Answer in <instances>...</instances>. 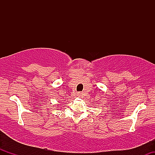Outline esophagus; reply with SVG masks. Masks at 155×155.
I'll return each instance as SVG.
<instances>
[{
    "mask_svg": "<svg viewBox=\"0 0 155 155\" xmlns=\"http://www.w3.org/2000/svg\"><path fill=\"white\" fill-rule=\"evenodd\" d=\"M79 95V96H81V95Z\"/></svg>",
    "mask_w": 155,
    "mask_h": 155,
    "instance_id": "1",
    "label": "esophagus"
}]
</instances>
